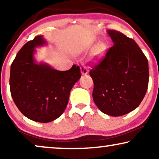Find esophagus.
I'll return each mask as SVG.
<instances>
[{"label": "esophagus", "mask_w": 159, "mask_h": 159, "mask_svg": "<svg viewBox=\"0 0 159 159\" xmlns=\"http://www.w3.org/2000/svg\"><path fill=\"white\" fill-rule=\"evenodd\" d=\"M80 71H81V73H82V75H85L88 73V69H87L86 67L84 66L80 67Z\"/></svg>", "instance_id": "34e87169"}]
</instances>
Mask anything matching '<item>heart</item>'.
<instances>
[{"instance_id": "obj_1", "label": "heart", "mask_w": 159, "mask_h": 159, "mask_svg": "<svg viewBox=\"0 0 159 159\" xmlns=\"http://www.w3.org/2000/svg\"><path fill=\"white\" fill-rule=\"evenodd\" d=\"M104 51H105V45L103 43H100L95 50V55L96 56H101L103 53Z\"/></svg>"}]
</instances>
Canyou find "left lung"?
<instances>
[{
  "label": "left lung",
  "instance_id": "left-lung-1",
  "mask_svg": "<svg viewBox=\"0 0 159 159\" xmlns=\"http://www.w3.org/2000/svg\"><path fill=\"white\" fill-rule=\"evenodd\" d=\"M114 45L90 71L94 83L93 98L104 114L120 116L135 109L148 86V61L135 41L108 30Z\"/></svg>",
  "mask_w": 159,
  "mask_h": 159
}]
</instances>
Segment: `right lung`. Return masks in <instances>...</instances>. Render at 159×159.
<instances>
[{
  "mask_svg": "<svg viewBox=\"0 0 159 159\" xmlns=\"http://www.w3.org/2000/svg\"><path fill=\"white\" fill-rule=\"evenodd\" d=\"M46 44L43 35L26 43L11 64L9 81L12 98L21 114L42 123L55 120L64 113L70 91L81 77L76 65L58 71L43 62L37 63L35 48Z\"/></svg>",
  "mask_w": 159,
  "mask_h": 159,
  "instance_id": "obj_1",
  "label": "right lung"
}]
</instances>
